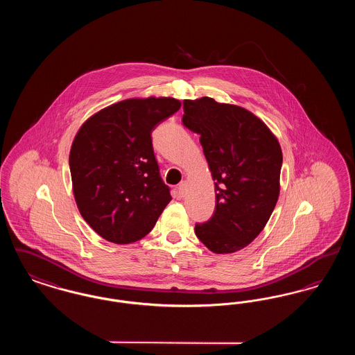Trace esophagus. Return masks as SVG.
I'll return each mask as SVG.
<instances>
[{"mask_svg":"<svg viewBox=\"0 0 355 355\" xmlns=\"http://www.w3.org/2000/svg\"><path fill=\"white\" fill-rule=\"evenodd\" d=\"M177 191H178V196H180V197H185L186 191H187V184H186V181H182V182L178 185Z\"/></svg>","mask_w":355,"mask_h":355,"instance_id":"1","label":"esophagus"}]
</instances>
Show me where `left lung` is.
<instances>
[{"label":"left lung","instance_id":"left-lung-1","mask_svg":"<svg viewBox=\"0 0 355 355\" xmlns=\"http://www.w3.org/2000/svg\"><path fill=\"white\" fill-rule=\"evenodd\" d=\"M182 123L201 135L216 189V210L194 232L213 253H234L266 226L279 196L282 150L252 112L210 97L184 101Z\"/></svg>","mask_w":355,"mask_h":355}]
</instances>
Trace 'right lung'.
Instances as JSON below:
<instances>
[{
  "mask_svg": "<svg viewBox=\"0 0 355 355\" xmlns=\"http://www.w3.org/2000/svg\"><path fill=\"white\" fill-rule=\"evenodd\" d=\"M180 107L171 97L123 100L86 119L74 137L69 166L76 203L106 241L125 245L144 238L171 201L152 132Z\"/></svg>",
  "mask_w": 355,
  "mask_h": 355,
  "instance_id": "add662e5",
  "label": "right lung"
}]
</instances>
